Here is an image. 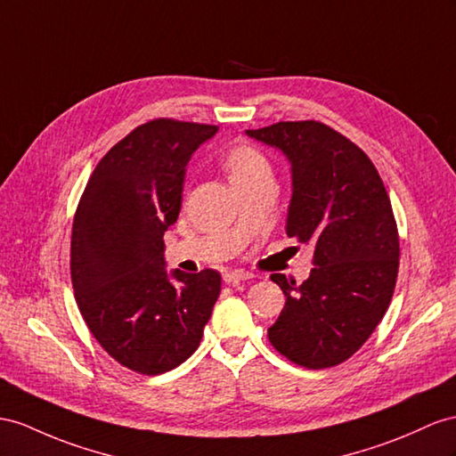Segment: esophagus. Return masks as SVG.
<instances>
[{"label":"esophagus","instance_id":"obj_1","mask_svg":"<svg viewBox=\"0 0 456 456\" xmlns=\"http://www.w3.org/2000/svg\"><path fill=\"white\" fill-rule=\"evenodd\" d=\"M254 275L248 273V272H242V270H235V272H225L224 273V281L227 285H239L242 281H248V279H252Z\"/></svg>","mask_w":456,"mask_h":456}]
</instances>
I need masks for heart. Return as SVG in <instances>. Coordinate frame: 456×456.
<instances>
[{"mask_svg":"<svg viewBox=\"0 0 456 456\" xmlns=\"http://www.w3.org/2000/svg\"><path fill=\"white\" fill-rule=\"evenodd\" d=\"M224 166L229 173L231 183L237 186H248L262 181H273L272 163L264 156L260 148L247 142V140H237L232 142L224 154Z\"/></svg>","mask_w":456,"mask_h":456,"instance_id":"1","label":"heart"}]
</instances>
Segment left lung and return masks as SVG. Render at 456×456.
Here are the masks:
<instances>
[{
	"mask_svg": "<svg viewBox=\"0 0 456 456\" xmlns=\"http://www.w3.org/2000/svg\"><path fill=\"white\" fill-rule=\"evenodd\" d=\"M283 151L293 171L287 235L314 248L302 285L273 273L285 306L267 339L295 364H341L383 320L399 273V231L371 159L320 121H279L247 131Z\"/></svg>",
	"mask_w": 456,
	"mask_h": 456,
	"instance_id": "1",
	"label": "left lung"
}]
</instances>
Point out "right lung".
Wrapping results in <instances>:
<instances>
[{"instance_id":"add662e5","label":"right lung","mask_w":456,"mask_h":456,"mask_svg":"<svg viewBox=\"0 0 456 456\" xmlns=\"http://www.w3.org/2000/svg\"><path fill=\"white\" fill-rule=\"evenodd\" d=\"M216 133V125L163 117L136 126L100 159L77 208V306L102 348L144 376L177 368L194 353L219 297L217 272L167 275L163 260L186 163Z\"/></svg>"}]
</instances>
